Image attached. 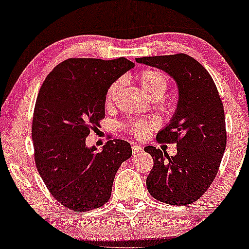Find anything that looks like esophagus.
I'll return each mask as SVG.
<instances>
[{"label": "esophagus", "mask_w": 249, "mask_h": 249, "mask_svg": "<svg viewBox=\"0 0 249 249\" xmlns=\"http://www.w3.org/2000/svg\"><path fill=\"white\" fill-rule=\"evenodd\" d=\"M132 152L134 155H136L140 154L141 152H143V149H142L141 146H138V144H132Z\"/></svg>", "instance_id": "obj_1"}]
</instances>
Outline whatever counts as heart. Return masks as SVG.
<instances>
[{"label":"heart","instance_id":"b5f03b06","mask_svg":"<svg viewBox=\"0 0 249 249\" xmlns=\"http://www.w3.org/2000/svg\"><path fill=\"white\" fill-rule=\"evenodd\" d=\"M136 80L141 86L142 90L147 94L150 100L161 99L169 88L168 76L158 69H147V71L139 72ZM120 88H121V81H115L111 83L110 87L108 88L107 94H106V105L109 106L113 103ZM156 125H158V122L155 120H149V121L136 120V121L125 124V128L138 138H142L149 132L150 128H155Z\"/></svg>","mask_w":249,"mask_h":249}]
</instances>
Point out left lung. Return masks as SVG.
<instances>
[{"label": "left lung", "instance_id": "1", "mask_svg": "<svg viewBox=\"0 0 249 249\" xmlns=\"http://www.w3.org/2000/svg\"><path fill=\"white\" fill-rule=\"evenodd\" d=\"M136 62L166 71L178 90L177 110L156 135L159 142H175L178 153L169 156L156 147L144 148L154 160L147 189L161 202L189 205L212 185L226 149L225 111L219 91L205 67L186 54L140 57Z\"/></svg>", "mask_w": 249, "mask_h": 249}]
</instances>
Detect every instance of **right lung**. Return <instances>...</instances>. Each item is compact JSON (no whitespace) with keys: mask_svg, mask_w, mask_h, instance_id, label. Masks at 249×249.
Returning a JSON list of instances; mask_svg holds the SVG:
<instances>
[{"mask_svg":"<svg viewBox=\"0 0 249 249\" xmlns=\"http://www.w3.org/2000/svg\"><path fill=\"white\" fill-rule=\"evenodd\" d=\"M134 66L124 57L68 58L38 91L32 127L36 168L68 209L80 213L108 202L117 169L132 156L124 140H109L97 153L86 138L105 119L108 88Z\"/></svg>","mask_w":249,"mask_h":249,"instance_id":"add662e5","label":"right lung"}]
</instances>
